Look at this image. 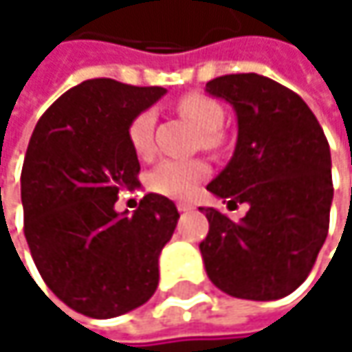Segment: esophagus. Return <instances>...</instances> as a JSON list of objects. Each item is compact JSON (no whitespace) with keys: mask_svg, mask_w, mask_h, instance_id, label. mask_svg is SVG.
Instances as JSON below:
<instances>
[{"mask_svg":"<svg viewBox=\"0 0 352 352\" xmlns=\"http://www.w3.org/2000/svg\"><path fill=\"white\" fill-rule=\"evenodd\" d=\"M177 210H179V212H191V210H193V206H191V204H187V201H179V204H177Z\"/></svg>","mask_w":352,"mask_h":352,"instance_id":"1","label":"esophagus"}]
</instances>
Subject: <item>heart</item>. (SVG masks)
<instances>
[{
    "label": "heart",
    "mask_w": 352,
    "mask_h": 352,
    "mask_svg": "<svg viewBox=\"0 0 352 352\" xmlns=\"http://www.w3.org/2000/svg\"><path fill=\"white\" fill-rule=\"evenodd\" d=\"M177 109L181 116L191 120L201 130V144L206 148H218L222 144V124L224 109L206 94H187L177 102ZM155 111L144 109L128 126V142L138 157H148L153 153V132H155ZM208 175V165L204 161H179L165 159L161 161L146 177V185L161 195L167 197H189L197 183Z\"/></svg>",
    "instance_id": "heart-1"
}]
</instances>
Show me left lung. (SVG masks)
Segmentation results:
<instances>
[{
    "label": "left lung",
    "instance_id": "left-lung-1",
    "mask_svg": "<svg viewBox=\"0 0 352 352\" xmlns=\"http://www.w3.org/2000/svg\"><path fill=\"white\" fill-rule=\"evenodd\" d=\"M206 91L228 102L239 120L234 155L208 189L228 208L248 206L241 222L201 208L210 222L199 245L206 273L232 298H285L306 281L328 234V140L306 102L269 77L224 75Z\"/></svg>",
    "mask_w": 352,
    "mask_h": 352
}]
</instances>
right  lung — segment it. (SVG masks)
<instances>
[{
    "label": "right lung",
    "instance_id": "add662e5",
    "mask_svg": "<svg viewBox=\"0 0 352 352\" xmlns=\"http://www.w3.org/2000/svg\"><path fill=\"white\" fill-rule=\"evenodd\" d=\"M167 89L87 79L38 120L24 167V234L44 283L71 310L116 318L146 304L159 254L175 232V204L146 193L134 214L113 210L140 163L128 126Z\"/></svg>",
    "mask_w": 352,
    "mask_h": 352
}]
</instances>
